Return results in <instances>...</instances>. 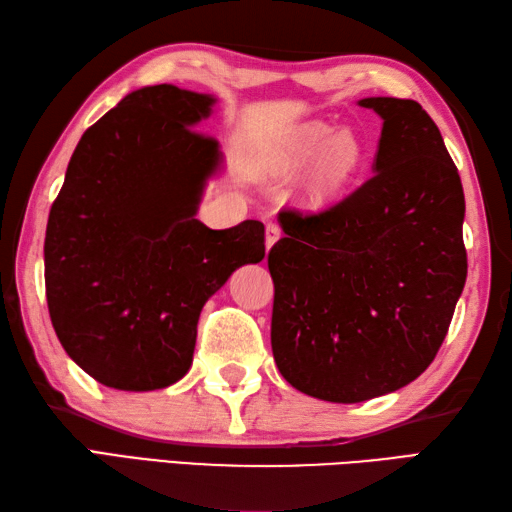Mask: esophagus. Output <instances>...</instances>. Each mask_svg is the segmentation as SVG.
I'll use <instances>...</instances> for the list:
<instances>
[{
    "label": "esophagus",
    "mask_w": 512,
    "mask_h": 512,
    "mask_svg": "<svg viewBox=\"0 0 512 512\" xmlns=\"http://www.w3.org/2000/svg\"><path fill=\"white\" fill-rule=\"evenodd\" d=\"M279 237H281V228H279L277 224L270 222V224L266 226V248H268V250L273 248Z\"/></svg>",
    "instance_id": "1"
}]
</instances>
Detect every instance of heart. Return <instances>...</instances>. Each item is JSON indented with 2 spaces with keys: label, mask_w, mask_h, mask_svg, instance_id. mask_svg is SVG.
<instances>
[{
  "label": "heart",
  "mask_w": 512,
  "mask_h": 512,
  "mask_svg": "<svg viewBox=\"0 0 512 512\" xmlns=\"http://www.w3.org/2000/svg\"><path fill=\"white\" fill-rule=\"evenodd\" d=\"M310 161L313 165L303 180V191L310 204L328 206L358 176L365 147L352 129H336L328 121H306L286 129L264 149L262 169L273 178H286Z\"/></svg>",
  "instance_id": "heart-1"
}]
</instances>
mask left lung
I'll return each instance as SVG.
<instances>
[{"label": "left lung", "mask_w": 512, "mask_h": 512, "mask_svg": "<svg viewBox=\"0 0 512 512\" xmlns=\"http://www.w3.org/2000/svg\"><path fill=\"white\" fill-rule=\"evenodd\" d=\"M358 105L383 118L374 176L319 215L281 211L268 253L279 372L343 405L431 365L466 281L464 191L438 125L409 99Z\"/></svg>", "instance_id": "8db88e82"}]
</instances>
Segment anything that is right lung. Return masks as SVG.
<instances>
[{"mask_svg": "<svg viewBox=\"0 0 512 512\" xmlns=\"http://www.w3.org/2000/svg\"><path fill=\"white\" fill-rule=\"evenodd\" d=\"M215 103L169 83L129 92L81 136L50 209L43 264L54 332L105 387L178 383L204 303L266 255L262 222L213 231L195 220L206 184L224 171L220 145L198 132Z\"/></svg>", "mask_w": 512, "mask_h": 512, "instance_id": "add662e5", "label": "right lung"}]
</instances>
